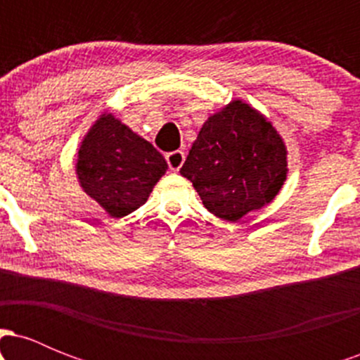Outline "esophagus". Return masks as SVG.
I'll return each mask as SVG.
<instances>
[{"label": "esophagus", "mask_w": 360, "mask_h": 360, "mask_svg": "<svg viewBox=\"0 0 360 360\" xmlns=\"http://www.w3.org/2000/svg\"><path fill=\"white\" fill-rule=\"evenodd\" d=\"M166 160H167L169 169H171V171H179L181 166L184 164V152H181V150L169 152V154L166 155Z\"/></svg>", "instance_id": "1"}]
</instances>
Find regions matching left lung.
<instances>
[{
    "mask_svg": "<svg viewBox=\"0 0 360 360\" xmlns=\"http://www.w3.org/2000/svg\"><path fill=\"white\" fill-rule=\"evenodd\" d=\"M286 146L257 110L235 100L201 127L181 174L226 221L271 203L288 174Z\"/></svg>",
    "mask_w": 360,
    "mask_h": 360,
    "instance_id": "left-lung-1",
    "label": "left lung"
}]
</instances>
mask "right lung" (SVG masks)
Listing matches in <instances>:
<instances>
[{"mask_svg":"<svg viewBox=\"0 0 360 360\" xmlns=\"http://www.w3.org/2000/svg\"><path fill=\"white\" fill-rule=\"evenodd\" d=\"M166 171L162 154L110 113L91 127L76 164L81 188L115 218L146 203Z\"/></svg>","mask_w":360,"mask_h":360,"instance_id":"obj_1","label":"right lung"}]
</instances>
